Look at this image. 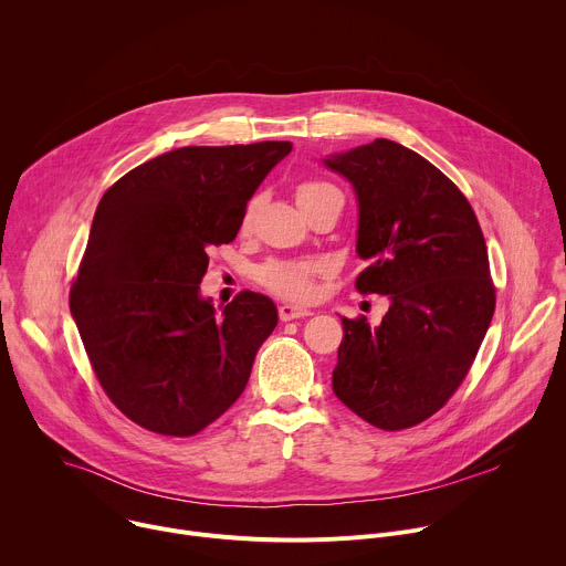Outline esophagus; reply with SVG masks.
Returning a JSON list of instances; mask_svg holds the SVG:
<instances>
[{
    "instance_id": "esophagus-1",
    "label": "esophagus",
    "mask_w": 566,
    "mask_h": 566,
    "mask_svg": "<svg viewBox=\"0 0 566 566\" xmlns=\"http://www.w3.org/2000/svg\"><path fill=\"white\" fill-rule=\"evenodd\" d=\"M277 311H280V319H282V322H289V319H297V317H306V315H311V311H308V308L297 306V304H282Z\"/></svg>"
}]
</instances>
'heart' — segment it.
Wrapping results in <instances>:
<instances>
[{
  "instance_id": "heart-1",
  "label": "heart",
  "mask_w": 566,
  "mask_h": 566,
  "mask_svg": "<svg viewBox=\"0 0 566 566\" xmlns=\"http://www.w3.org/2000/svg\"><path fill=\"white\" fill-rule=\"evenodd\" d=\"M329 195H340V190L327 181H302L297 186V203L304 206L308 201L329 197ZM343 197V195H340ZM253 212V203L249 206L247 217H251ZM322 269L319 262L313 260H300V262H269L260 269V282L282 295V297H291V300H306L313 293V275Z\"/></svg>"
}]
</instances>
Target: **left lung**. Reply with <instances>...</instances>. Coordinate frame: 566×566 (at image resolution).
I'll return each mask as SVG.
<instances>
[{"mask_svg": "<svg viewBox=\"0 0 566 566\" xmlns=\"http://www.w3.org/2000/svg\"><path fill=\"white\" fill-rule=\"evenodd\" d=\"M358 199L360 293L389 297L378 327L340 317L334 394L380 430L412 428L465 378L495 313L474 210L430 160L387 138L325 158Z\"/></svg>", "mask_w": 566, "mask_h": 566, "instance_id": "8db88e82", "label": "left lung"}]
</instances>
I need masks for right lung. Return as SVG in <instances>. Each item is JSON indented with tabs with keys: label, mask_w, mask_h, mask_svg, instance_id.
Wrapping results in <instances>:
<instances>
[{
	"label": "right lung",
	"mask_w": 566,
	"mask_h": 566,
	"mask_svg": "<svg viewBox=\"0 0 566 566\" xmlns=\"http://www.w3.org/2000/svg\"><path fill=\"white\" fill-rule=\"evenodd\" d=\"M289 140L179 147L101 199L71 286V315L114 406L140 428L192 437L244 391L277 325L271 297L201 295L208 251L230 244Z\"/></svg>",
	"instance_id": "add662e5"
}]
</instances>
